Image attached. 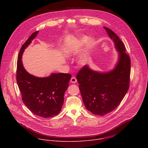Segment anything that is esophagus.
Returning <instances> with one entry per match:
<instances>
[{"mask_svg":"<svg viewBox=\"0 0 148 148\" xmlns=\"http://www.w3.org/2000/svg\"><path fill=\"white\" fill-rule=\"evenodd\" d=\"M71 82L72 83H76L77 82V79L75 77H72L71 79Z\"/></svg>","mask_w":148,"mask_h":148,"instance_id":"1","label":"esophagus"}]
</instances>
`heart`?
<instances>
[{"label":"heart","instance_id":"heart-1","mask_svg":"<svg viewBox=\"0 0 148 148\" xmlns=\"http://www.w3.org/2000/svg\"><path fill=\"white\" fill-rule=\"evenodd\" d=\"M85 42H86V39L84 38V39H82L80 41H79V45H82L84 44ZM94 44H95L94 40L93 39H89L88 41V43H87L88 49L91 48L93 46ZM68 51H69V50ZM88 59H89V54H88V52H86L80 58V59L79 60V63L81 64H85L88 62Z\"/></svg>","mask_w":148,"mask_h":148}]
</instances>
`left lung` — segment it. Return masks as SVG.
<instances>
[{
	"label": "left lung",
	"instance_id": "left-lung-1",
	"mask_svg": "<svg viewBox=\"0 0 148 148\" xmlns=\"http://www.w3.org/2000/svg\"><path fill=\"white\" fill-rule=\"evenodd\" d=\"M104 28L119 52L117 65L103 73L93 71L85 65L76 76L85 108L99 116L112 112L120 104L129 89L130 75V59L124 44L113 31Z\"/></svg>",
	"mask_w": 148,
	"mask_h": 148
}]
</instances>
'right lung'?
<instances>
[{
	"instance_id": "1",
	"label": "right lung",
	"mask_w": 148,
	"mask_h": 148,
	"mask_svg": "<svg viewBox=\"0 0 148 148\" xmlns=\"http://www.w3.org/2000/svg\"><path fill=\"white\" fill-rule=\"evenodd\" d=\"M38 32L39 31L34 32L21 46L17 61L16 82L21 99L32 113L42 117L49 118L58 115L61 111L64 93L72 76L60 73L39 78L25 71L21 61L22 54Z\"/></svg>"
}]
</instances>
